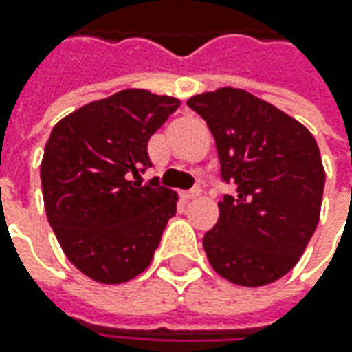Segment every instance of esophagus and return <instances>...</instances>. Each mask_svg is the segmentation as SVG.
I'll return each mask as SVG.
<instances>
[{
  "mask_svg": "<svg viewBox=\"0 0 352 352\" xmlns=\"http://www.w3.org/2000/svg\"><path fill=\"white\" fill-rule=\"evenodd\" d=\"M199 194H201L199 188H196V190H188V192H180V199H182V201H192V199L199 197Z\"/></svg>",
  "mask_w": 352,
  "mask_h": 352,
  "instance_id": "1",
  "label": "esophagus"
}]
</instances>
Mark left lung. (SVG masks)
<instances>
[{"label": "left lung", "mask_w": 352, "mask_h": 352, "mask_svg": "<svg viewBox=\"0 0 352 352\" xmlns=\"http://www.w3.org/2000/svg\"><path fill=\"white\" fill-rule=\"evenodd\" d=\"M188 105L210 127L223 180L236 186L204 236L211 268L236 286L272 284L298 264L319 223L325 170L316 137L247 89L225 86Z\"/></svg>", "instance_id": "1"}]
</instances>
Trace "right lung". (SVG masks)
<instances>
[{
    "label": "right lung",
    "mask_w": 352,
    "mask_h": 352,
    "mask_svg": "<svg viewBox=\"0 0 352 352\" xmlns=\"http://www.w3.org/2000/svg\"><path fill=\"white\" fill-rule=\"evenodd\" d=\"M178 107V98L129 88L52 127L41 162L47 219L68 261L100 284L144 272L176 215V192L132 178L151 166L148 139Z\"/></svg>",
    "instance_id": "obj_1"
}]
</instances>
